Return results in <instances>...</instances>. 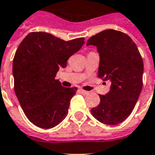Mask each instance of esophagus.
Returning <instances> with one entry per match:
<instances>
[{"label":"esophagus","instance_id":"34e87169","mask_svg":"<svg viewBox=\"0 0 155 155\" xmlns=\"http://www.w3.org/2000/svg\"><path fill=\"white\" fill-rule=\"evenodd\" d=\"M80 92H81V94H84V95H86V94H89V92H88V91H84V90H80Z\"/></svg>","mask_w":155,"mask_h":155}]
</instances>
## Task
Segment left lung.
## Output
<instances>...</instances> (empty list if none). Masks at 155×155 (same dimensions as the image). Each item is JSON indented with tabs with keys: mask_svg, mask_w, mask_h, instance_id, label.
<instances>
[{
	"mask_svg": "<svg viewBox=\"0 0 155 155\" xmlns=\"http://www.w3.org/2000/svg\"><path fill=\"white\" fill-rule=\"evenodd\" d=\"M86 45L97 47L98 76L111 84L107 94H100L101 102L91 109V114L104 124H118L131 114L142 91V57L133 40L119 31H103L89 39Z\"/></svg>",
	"mask_w": 155,
	"mask_h": 155,
	"instance_id": "obj_1",
	"label": "left lung"
}]
</instances>
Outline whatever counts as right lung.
I'll return each mask as SVG.
<instances>
[{
    "mask_svg": "<svg viewBox=\"0 0 155 155\" xmlns=\"http://www.w3.org/2000/svg\"><path fill=\"white\" fill-rule=\"evenodd\" d=\"M84 40L65 41L46 32H31L17 48L12 69L15 93L25 116L36 126L51 129L68 114L77 88L63 87L54 77Z\"/></svg>",
    "mask_w": 155,
    "mask_h": 155,
    "instance_id": "obj_1",
    "label": "right lung"
}]
</instances>
